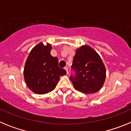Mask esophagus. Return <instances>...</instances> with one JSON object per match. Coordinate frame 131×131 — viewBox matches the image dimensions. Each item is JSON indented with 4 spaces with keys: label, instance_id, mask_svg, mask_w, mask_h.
Listing matches in <instances>:
<instances>
[{
    "label": "esophagus",
    "instance_id": "1",
    "mask_svg": "<svg viewBox=\"0 0 131 131\" xmlns=\"http://www.w3.org/2000/svg\"><path fill=\"white\" fill-rule=\"evenodd\" d=\"M64 69L66 70V73L68 74V68H65Z\"/></svg>",
    "mask_w": 131,
    "mask_h": 131
}]
</instances>
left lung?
Here are the masks:
<instances>
[{"instance_id": "left-lung-1", "label": "left lung", "mask_w": 131, "mask_h": 131, "mask_svg": "<svg viewBox=\"0 0 131 131\" xmlns=\"http://www.w3.org/2000/svg\"><path fill=\"white\" fill-rule=\"evenodd\" d=\"M71 68L76 75L70 80L77 91L89 94L98 92L104 85L106 68L99 54L90 46L77 48Z\"/></svg>"}]
</instances>
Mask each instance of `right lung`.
I'll return each mask as SVG.
<instances>
[{
    "label": "right lung",
    "instance_id": "1",
    "mask_svg": "<svg viewBox=\"0 0 131 131\" xmlns=\"http://www.w3.org/2000/svg\"><path fill=\"white\" fill-rule=\"evenodd\" d=\"M52 46L41 42L31 50L27 58L24 71L27 86L33 92L45 94L54 90L60 76L66 71L58 66V59L50 54Z\"/></svg>",
    "mask_w": 131,
    "mask_h": 131
}]
</instances>
